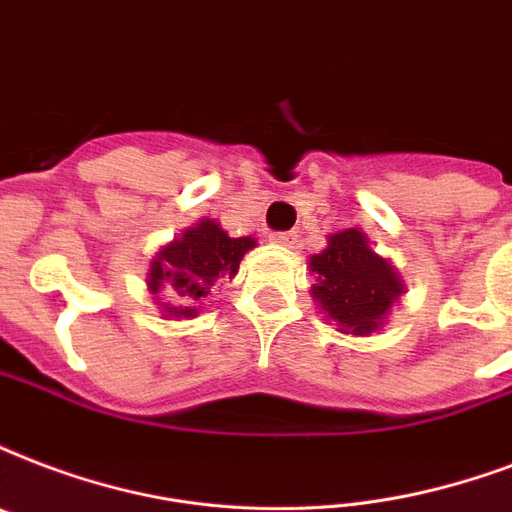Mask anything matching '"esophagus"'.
I'll list each match as a JSON object with an SVG mask.
<instances>
[{
  "label": "esophagus",
  "instance_id": "1",
  "mask_svg": "<svg viewBox=\"0 0 512 512\" xmlns=\"http://www.w3.org/2000/svg\"><path fill=\"white\" fill-rule=\"evenodd\" d=\"M268 239H271L273 244H279V247H295L298 233H295V230H282V233H271Z\"/></svg>",
  "mask_w": 512,
  "mask_h": 512
}]
</instances>
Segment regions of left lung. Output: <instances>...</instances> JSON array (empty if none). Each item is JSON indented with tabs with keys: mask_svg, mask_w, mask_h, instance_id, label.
<instances>
[{
	"mask_svg": "<svg viewBox=\"0 0 512 512\" xmlns=\"http://www.w3.org/2000/svg\"><path fill=\"white\" fill-rule=\"evenodd\" d=\"M317 284L311 295L341 333L368 335L400 298L403 284L392 265L368 247L362 230L349 228L330 236L325 252L311 257Z\"/></svg>",
	"mask_w": 512,
	"mask_h": 512,
	"instance_id": "obj_1",
	"label": "left lung"
}]
</instances>
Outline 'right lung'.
I'll use <instances>...</instances> for the list:
<instances>
[{
    "label": "right lung",
    "mask_w": 512,
    "mask_h": 512,
    "mask_svg": "<svg viewBox=\"0 0 512 512\" xmlns=\"http://www.w3.org/2000/svg\"><path fill=\"white\" fill-rule=\"evenodd\" d=\"M255 247L252 239H230L214 220L187 228L182 239L163 247L150 268V290H166L177 306L166 303L171 317H195L201 298L209 295L220 276L239 271L241 257Z\"/></svg>",
    "instance_id": "add662e5"
}]
</instances>
